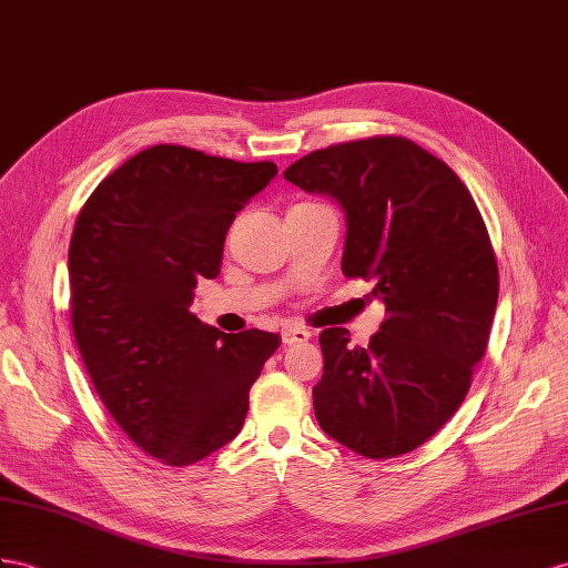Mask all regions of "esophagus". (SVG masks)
Instances as JSON below:
<instances>
[{
    "instance_id": "esophagus-1",
    "label": "esophagus",
    "mask_w": 568,
    "mask_h": 568,
    "mask_svg": "<svg viewBox=\"0 0 568 568\" xmlns=\"http://www.w3.org/2000/svg\"><path fill=\"white\" fill-rule=\"evenodd\" d=\"M281 338L285 345H297V343H307L312 338V333L307 328H297V326H285L281 331Z\"/></svg>"
}]
</instances>
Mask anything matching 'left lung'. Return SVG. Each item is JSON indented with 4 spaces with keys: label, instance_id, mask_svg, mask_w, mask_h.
Instances as JSON below:
<instances>
[{
    "label": "left lung",
    "instance_id": "8db88e82",
    "mask_svg": "<svg viewBox=\"0 0 568 568\" xmlns=\"http://www.w3.org/2000/svg\"><path fill=\"white\" fill-rule=\"evenodd\" d=\"M283 178L341 203V268L386 307L367 347L347 328L318 336V427L365 458L408 454L460 408L487 351L499 268L483 215L444 160L400 136L328 145Z\"/></svg>",
    "mask_w": 568,
    "mask_h": 568
}]
</instances>
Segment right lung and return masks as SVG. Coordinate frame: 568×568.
I'll list each match as a JSON object with an SVG mask.
<instances>
[{"label": "right lung", "instance_id": "right-lung-1", "mask_svg": "<svg viewBox=\"0 0 568 568\" xmlns=\"http://www.w3.org/2000/svg\"><path fill=\"white\" fill-rule=\"evenodd\" d=\"M278 168L160 143L95 186L69 244L71 326L114 423L165 465L240 434L250 388L281 338L221 333L189 312L221 273L225 235Z\"/></svg>", "mask_w": 568, "mask_h": 568}]
</instances>
